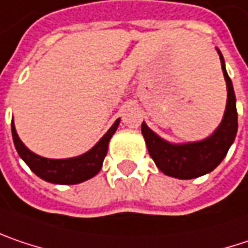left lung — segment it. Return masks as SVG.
Wrapping results in <instances>:
<instances>
[{
    "label": "left lung",
    "mask_w": 248,
    "mask_h": 248,
    "mask_svg": "<svg viewBox=\"0 0 248 248\" xmlns=\"http://www.w3.org/2000/svg\"><path fill=\"white\" fill-rule=\"evenodd\" d=\"M219 52V50H217ZM220 55L221 69L227 84V106L219 128L209 138L199 142H189L182 145L169 144L151 131L145 123L141 131L145 138L151 158L165 175L179 179H193L212 172L226 156L230 145L237 134V108L236 96L232 80L229 78L224 61Z\"/></svg>",
    "instance_id": "left-lung-1"
}]
</instances>
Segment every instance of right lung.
<instances>
[{"label": "right lung", "mask_w": 248, "mask_h": 248, "mask_svg": "<svg viewBox=\"0 0 248 248\" xmlns=\"http://www.w3.org/2000/svg\"><path fill=\"white\" fill-rule=\"evenodd\" d=\"M120 124V120H117L111 128L104 134V137L98 141L97 144L83 155L69 159H47L44 156H39L29 151L19 140L18 134L15 131L14 121L11 123L12 138L15 148L18 151L19 156L25 161L31 170L50 184H59V185H76L83 181H87L97 175L101 169L103 161L107 155L108 141L115 133L117 127Z\"/></svg>", "instance_id": "add662e5"}]
</instances>
